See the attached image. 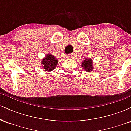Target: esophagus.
Wrapping results in <instances>:
<instances>
[{"label": "esophagus", "mask_w": 131, "mask_h": 131, "mask_svg": "<svg viewBox=\"0 0 131 131\" xmlns=\"http://www.w3.org/2000/svg\"><path fill=\"white\" fill-rule=\"evenodd\" d=\"M72 57H72L71 55H68V56L67 57V58H68V59H70V58H72Z\"/></svg>", "instance_id": "obj_1"}]
</instances>
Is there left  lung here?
<instances>
[{
  "mask_svg": "<svg viewBox=\"0 0 131 131\" xmlns=\"http://www.w3.org/2000/svg\"><path fill=\"white\" fill-rule=\"evenodd\" d=\"M92 61L90 59H85L82 62V67L83 68L87 71H91L92 70L93 66L92 65Z\"/></svg>",
  "mask_w": 131,
  "mask_h": 131,
  "instance_id": "left-lung-1",
  "label": "left lung"
}]
</instances>
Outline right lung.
<instances>
[{"label":"right lung","instance_id":"1","mask_svg":"<svg viewBox=\"0 0 131 131\" xmlns=\"http://www.w3.org/2000/svg\"><path fill=\"white\" fill-rule=\"evenodd\" d=\"M57 63L58 60L52 55H47L42 61V67L47 71H50L54 70L57 65Z\"/></svg>","mask_w":131,"mask_h":131}]
</instances>
